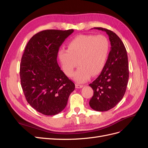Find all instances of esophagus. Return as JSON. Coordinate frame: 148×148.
Listing matches in <instances>:
<instances>
[{
	"instance_id": "34e87169",
	"label": "esophagus",
	"mask_w": 148,
	"mask_h": 148,
	"mask_svg": "<svg viewBox=\"0 0 148 148\" xmlns=\"http://www.w3.org/2000/svg\"><path fill=\"white\" fill-rule=\"evenodd\" d=\"M75 87H76V88H82L83 87V85H82V84H79L76 83V84H75Z\"/></svg>"
}]
</instances>
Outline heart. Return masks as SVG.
Returning a JSON list of instances; mask_svg holds the SVG:
<instances>
[{
    "label": "heart",
    "mask_w": 148,
    "mask_h": 148,
    "mask_svg": "<svg viewBox=\"0 0 148 148\" xmlns=\"http://www.w3.org/2000/svg\"><path fill=\"white\" fill-rule=\"evenodd\" d=\"M110 50L108 39L102 34H80L68 44V50L61 49L59 57L62 69L68 77H72L77 82L84 83L91 75H97L104 69Z\"/></svg>",
    "instance_id": "1"
}]
</instances>
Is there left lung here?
<instances>
[{
	"mask_svg": "<svg viewBox=\"0 0 148 148\" xmlns=\"http://www.w3.org/2000/svg\"><path fill=\"white\" fill-rule=\"evenodd\" d=\"M94 29L105 31L111 44L104 69L89 84L94 91L89 106L93 110L104 112L117 105L126 91L129 78L128 56L122 40L113 31L101 27Z\"/></svg>",
	"mask_w": 148,
	"mask_h": 148,
	"instance_id": "1",
	"label": "left lung"
}]
</instances>
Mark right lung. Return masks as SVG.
I'll use <instances>...</instances> for the list:
<instances>
[{"instance_id":"right-lung-1","label":"right lung","mask_w":148,"mask_h":148,"mask_svg":"<svg viewBox=\"0 0 148 148\" xmlns=\"http://www.w3.org/2000/svg\"><path fill=\"white\" fill-rule=\"evenodd\" d=\"M74 31L47 29L34 35L21 57V85L29 105L46 115L63 110L75 84L58 65L57 53L62 44Z\"/></svg>"}]
</instances>
